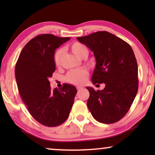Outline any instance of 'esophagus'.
<instances>
[{
	"label": "esophagus",
	"instance_id": "1",
	"mask_svg": "<svg viewBox=\"0 0 155 155\" xmlns=\"http://www.w3.org/2000/svg\"><path fill=\"white\" fill-rule=\"evenodd\" d=\"M82 88H83V87H80V86L77 87V90H78V91H80V90H82Z\"/></svg>",
	"mask_w": 155,
	"mask_h": 155
}]
</instances>
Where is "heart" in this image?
<instances>
[{
	"instance_id": "b5f03b06",
	"label": "heart",
	"mask_w": 155,
	"mask_h": 155,
	"mask_svg": "<svg viewBox=\"0 0 155 155\" xmlns=\"http://www.w3.org/2000/svg\"><path fill=\"white\" fill-rule=\"evenodd\" d=\"M71 49L74 54H75L78 57L80 58H85L89 55V50L87 46L81 42L75 41L70 46ZM63 55V48H58L55 51L54 54V61L56 66H59L61 65V59H62ZM89 75L87 70L82 69L78 71H71L67 73L65 75V81L69 83L75 84V85H80L83 84L85 82L86 78Z\"/></svg>"
}]
</instances>
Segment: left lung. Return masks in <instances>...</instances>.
Listing matches in <instances>:
<instances>
[{
  "label": "left lung",
  "instance_id": "left-lung-1",
  "mask_svg": "<svg viewBox=\"0 0 155 155\" xmlns=\"http://www.w3.org/2000/svg\"><path fill=\"white\" fill-rule=\"evenodd\" d=\"M77 39L94 52L97 63L93 84H106L101 91L87 87L90 92L88 109L97 121L107 124L117 122L130 109L138 90L134 52L127 42L106 31Z\"/></svg>",
  "mask_w": 155,
  "mask_h": 155
}]
</instances>
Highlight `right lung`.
Returning a JSON list of instances; mask_svg holds the SVG:
<instances>
[{
	"label": "right lung",
	"mask_w": 155,
	"mask_h": 155,
	"mask_svg": "<svg viewBox=\"0 0 155 155\" xmlns=\"http://www.w3.org/2000/svg\"><path fill=\"white\" fill-rule=\"evenodd\" d=\"M70 39L51 34L37 35L24 46L15 65L21 98L32 117L48 127L66 120L77 93L75 87L68 84L53 91L48 80L56 70L55 50Z\"/></svg>",
	"instance_id": "add662e5"
}]
</instances>
